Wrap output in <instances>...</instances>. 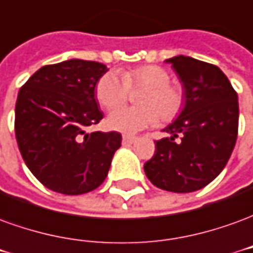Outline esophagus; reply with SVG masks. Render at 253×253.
<instances>
[{
	"label": "esophagus",
	"mask_w": 253,
	"mask_h": 253,
	"mask_svg": "<svg viewBox=\"0 0 253 253\" xmlns=\"http://www.w3.org/2000/svg\"><path fill=\"white\" fill-rule=\"evenodd\" d=\"M136 139H137V137H135V136L124 135L123 136V143H124V144H126V146H129V144H133V143H135Z\"/></svg>",
	"instance_id": "esophagus-1"
}]
</instances>
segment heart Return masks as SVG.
I'll return each instance as SVG.
<instances>
[{
  "instance_id": "1",
  "label": "heart",
  "mask_w": 253,
  "mask_h": 253,
  "mask_svg": "<svg viewBox=\"0 0 253 253\" xmlns=\"http://www.w3.org/2000/svg\"><path fill=\"white\" fill-rule=\"evenodd\" d=\"M130 88H144L139 96L141 106H124L107 117L109 128L132 135L158 123H170L180 116L185 103L184 89L170 82V73L159 65H140L120 76L116 72L102 75L95 85L96 99L105 109H114L128 99Z\"/></svg>"
}]
</instances>
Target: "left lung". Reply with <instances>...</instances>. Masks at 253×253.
<instances>
[{"mask_svg": "<svg viewBox=\"0 0 253 253\" xmlns=\"http://www.w3.org/2000/svg\"><path fill=\"white\" fill-rule=\"evenodd\" d=\"M166 62L182 83L185 106L164 129L171 136L155 141L144 171L161 189L195 192L209 185L232 155L238 132L237 92L212 64L185 55Z\"/></svg>", "mask_w": 253, "mask_h": 253, "instance_id": "left-lung-1", "label": "left lung"}]
</instances>
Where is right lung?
<instances>
[{"mask_svg": "<svg viewBox=\"0 0 253 253\" xmlns=\"http://www.w3.org/2000/svg\"><path fill=\"white\" fill-rule=\"evenodd\" d=\"M106 65L68 60L44 65L17 95L15 133L27 168L44 187L83 195L105 181L121 146L118 132L85 129L103 118L95 85Z\"/></svg>", "mask_w": 253, "mask_h": 253, "instance_id": "obj_1", "label": "right lung"}]
</instances>
